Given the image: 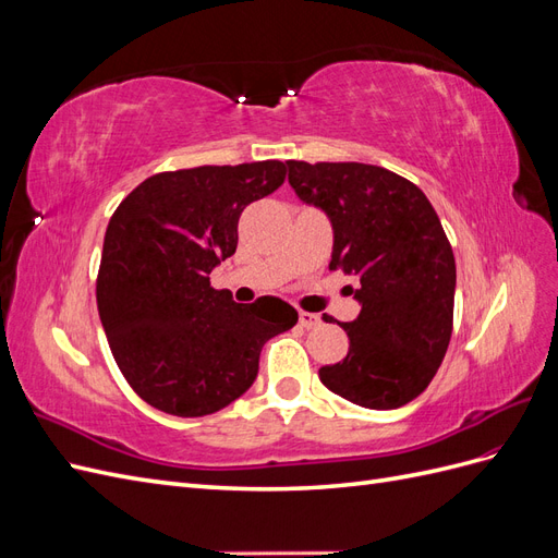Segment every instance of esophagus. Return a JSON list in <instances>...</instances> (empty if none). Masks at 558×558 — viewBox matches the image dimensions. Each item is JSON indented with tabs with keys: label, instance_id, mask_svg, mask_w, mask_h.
<instances>
[{
	"label": "esophagus",
	"instance_id": "obj_1",
	"mask_svg": "<svg viewBox=\"0 0 558 558\" xmlns=\"http://www.w3.org/2000/svg\"><path fill=\"white\" fill-rule=\"evenodd\" d=\"M298 324L302 328H316L320 324V316L318 314H312V312H300L298 314Z\"/></svg>",
	"mask_w": 558,
	"mask_h": 558
}]
</instances>
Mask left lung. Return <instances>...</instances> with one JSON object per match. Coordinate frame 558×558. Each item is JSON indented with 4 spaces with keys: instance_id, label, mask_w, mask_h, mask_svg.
<instances>
[{
    "instance_id": "8db88e82",
    "label": "left lung",
    "mask_w": 558,
    "mask_h": 558,
    "mask_svg": "<svg viewBox=\"0 0 558 558\" xmlns=\"http://www.w3.org/2000/svg\"><path fill=\"white\" fill-rule=\"evenodd\" d=\"M300 199L332 223L330 269L359 279L361 314L342 324L349 351L318 377L367 410H396L426 391L453 330V251L424 191L363 162L286 160ZM326 324L332 316L324 314Z\"/></svg>"
}]
</instances>
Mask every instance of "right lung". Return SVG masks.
<instances>
[{
    "label": "right lung",
    "mask_w": 558,
    "mask_h": 558,
    "mask_svg": "<svg viewBox=\"0 0 558 558\" xmlns=\"http://www.w3.org/2000/svg\"><path fill=\"white\" fill-rule=\"evenodd\" d=\"M286 179L281 160L202 165L142 181L113 211L97 310L125 381L150 408L207 416L248 391L263 344L298 324L279 298L232 302L209 283L242 211Z\"/></svg>",
    "instance_id": "obj_1"
}]
</instances>
